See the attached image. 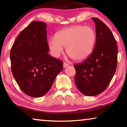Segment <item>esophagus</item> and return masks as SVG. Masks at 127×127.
<instances>
[{"instance_id":"obj_1","label":"esophagus","mask_w":127,"mask_h":127,"mask_svg":"<svg viewBox=\"0 0 127 127\" xmlns=\"http://www.w3.org/2000/svg\"><path fill=\"white\" fill-rule=\"evenodd\" d=\"M68 66H69V64H68L65 63V62H64V63H63V67L64 68H66V67H68Z\"/></svg>"}]
</instances>
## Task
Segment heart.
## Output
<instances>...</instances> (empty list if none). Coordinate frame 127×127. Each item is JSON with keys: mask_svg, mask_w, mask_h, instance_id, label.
<instances>
[{"mask_svg": "<svg viewBox=\"0 0 127 127\" xmlns=\"http://www.w3.org/2000/svg\"><path fill=\"white\" fill-rule=\"evenodd\" d=\"M96 32L93 28L81 25L72 26L58 32L55 37H51L48 46L52 55L59 57L66 47V52L76 61L86 59L94 50Z\"/></svg>", "mask_w": 127, "mask_h": 127, "instance_id": "b5f03b06", "label": "heart"}]
</instances>
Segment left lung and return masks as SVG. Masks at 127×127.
Listing matches in <instances>:
<instances>
[{"instance_id":"obj_1","label":"left lung","mask_w":127,"mask_h":127,"mask_svg":"<svg viewBox=\"0 0 127 127\" xmlns=\"http://www.w3.org/2000/svg\"><path fill=\"white\" fill-rule=\"evenodd\" d=\"M95 23L96 40L93 52L81 63L75 64L74 82L82 94L93 96L108 86L117 66L118 47L109 27L97 18Z\"/></svg>"}]
</instances>
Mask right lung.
<instances>
[{
	"label": "right lung",
	"mask_w": 127,
	"mask_h": 127,
	"mask_svg": "<svg viewBox=\"0 0 127 127\" xmlns=\"http://www.w3.org/2000/svg\"><path fill=\"white\" fill-rule=\"evenodd\" d=\"M46 24L33 21L17 36L10 59L14 78L27 95L40 97L48 92L63 69V62L48 54Z\"/></svg>",
	"instance_id": "add662e5"
}]
</instances>
